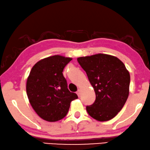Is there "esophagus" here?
I'll return each mask as SVG.
<instances>
[{"label":"esophagus","mask_w":150,"mask_h":150,"mask_svg":"<svg viewBox=\"0 0 150 150\" xmlns=\"http://www.w3.org/2000/svg\"><path fill=\"white\" fill-rule=\"evenodd\" d=\"M77 94L79 97L80 96H81V89H78L77 91Z\"/></svg>","instance_id":"obj_1"}]
</instances>
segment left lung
<instances>
[{
	"mask_svg": "<svg viewBox=\"0 0 150 150\" xmlns=\"http://www.w3.org/2000/svg\"><path fill=\"white\" fill-rule=\"evenodd\" d=\"M77 61L86 72L96 93L94 103L86 106L89 115L98 121L113 118L129 96V71L117 57L105 54L79 57Z\"/></svg>",
	"mask_w": 150,
	"mask_h": 150,
	"instance_id": "obj_1",
	"label": "left lung"
}]
</instances>
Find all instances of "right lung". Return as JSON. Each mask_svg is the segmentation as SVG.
Here are the masks:
<instances>
[{"instance_id": "add662e5", "label": "right lung", "mask_w": 150, "mask_h": 150, "mask_svg": "<svg viewBox=\"0 0 150 150\" xmlns=\"http://www.w3.org/2000/svg\"><path fill=\"white\" fill-rule=\"evenodd\" d=\"M72 59L54 55L36 62L26 83V92L33 110L42 119L56 122L67 114L71 101L78 98L67 88L62 71Z\"/></svg>"}]
</instances>
